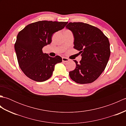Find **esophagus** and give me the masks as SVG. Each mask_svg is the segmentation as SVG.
<instances>
[{
	"label": "esophagus",
	"mask_w": 126,
	"mask_h": 126,
	"mask_svg": "<svg viewBox=\"0 0 126 126\" xmlns=\"http://www.w3.org/2000/svg\"><path fill=\"white\" fill-rule=\"evenodd\" d=\"M69 61V59L68 58H66V57H62V61L63 62H67Z\"/></svg>",
	"instance_id": "obj_1"
}]
</instances>
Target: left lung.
<instances>
[{"mask_svg":"<svg viewBox=\"0 0 126 126\" xmlns=\"http://www.w3.org/2000/svg\"><path fill=\"white\" fill-rule=\"evenodd\" d=\"M66 29L74 37V49L79 51L82 59L76 60L75 69L69 72L71 79L79 84L90 83L105 69L110 55L108 38L95 26L82 22L69 23Z\"/></svg>","mask_w":126,"mask_h":126,"instance_id":"obj_1","label":"left lung"}]
</instances>
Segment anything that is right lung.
I'll list each match as a JSON object with an SVG mask.
<instances>
[{
    "label": "right lung",
    "mask_w": 126,
    "mask_h": 126,
    "mask_svg": "<svg viewBox=\"0 0 126 126\" xmlns=\"http://www.w3.org/2000/svg\"><path fill=\"white\" fill-rule=\"evenodd\" d=\"M68 22L38 21L26 26L18 33L15 44L18 62L21 70L29 78L43 82L50 78L55 65L62 59L51 57L43 52L42 49L51 42L56 32L65 27Z\"/></svg>",
    "instance_id": "right-lung-1"
}]
</instances>
